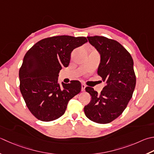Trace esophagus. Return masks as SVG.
<instances>
[{"label":"esophagus","mask_w":154,"mask_h":154,"mask_svg":"<svg viewBox=\"0 0 154 154\" xmlns=\"http://www.w3.org/2000/svg\"><path fill=\"white\" fill-rule=\"evenodd\" d=\"M85 87H86V85H85V84H81V91H85Z\"/></svg>","instance_id":"1"}]
</instances>
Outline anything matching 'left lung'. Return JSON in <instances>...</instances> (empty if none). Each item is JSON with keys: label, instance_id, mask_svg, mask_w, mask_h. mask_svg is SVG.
Instances as JSON below:
<instances>
[{"label": "left lung", "instance_id": "8db88e82", "mask_svg": "<svg viewBox=\"0 0 154 154\" xmlns=\"http://www.w3.org/2000/svg\"><path fill=\"white\" fill-rule=\"evenodd\" d=\"M87 38L100 54L97 74L107 85L100 94L92 87H86L91 100L84 111L93 122L109 123L123 113L133 95L136 83L134 61L130 53L115 40L103 36Z\"/></svg>", "mask_w": 154, "mask_h": 154}]
</instances>
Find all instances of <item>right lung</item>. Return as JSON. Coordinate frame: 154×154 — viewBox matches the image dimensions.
<instances>
[{
	"label": "right lung",
	"instance_id": "obj_1",
	"mask_svg": "<svg viewBox=\"0 0 154 154\" xmlns=\"http://www.w3.org/2000/svg\"><path fill=\"white\" fill-rule=\"evenodd\" d=\"M84 37L55 36L35 44L24 57L19 70L20 91L36 118L51 122L65 113L69 101L79 93V81L58 83L62 67H68L71 53L87 43Z\"/></svg>",
	"mask_w": 154,
	"mask_h": 154
}]
</instances>
